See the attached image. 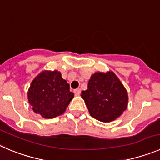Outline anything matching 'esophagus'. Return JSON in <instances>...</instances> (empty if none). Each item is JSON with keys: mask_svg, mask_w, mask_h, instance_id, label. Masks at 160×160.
Returning <instances> with one entry per match:
<instances>
[{"mask_svg": "<svg viewBox=\"0 0 160 160\" xmlns=\"http://www.w3.org/2000/svg\"><path fill=\"white\" fill-rule=\"evenodd\" d=\"M80 92H81V91H80V88L74 90V94H75V95H77V96H79V95H80Z\"/></svg>", "mask_w": 160, "mask_h": 160, "instance_id": "34e87169", "label": "esophagus"}]
</instances>
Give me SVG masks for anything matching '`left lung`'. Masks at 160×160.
I'll return each mask as SVG.
<instances>
[{"label": "left lung", "instance_id": "left-lung-1", "mask_svg": "<svg viewBox=\"0 0 160 160\" xmlns=\"http://www.w3.org/2000/svg\"><path fill=\"white\" fill-rule=\"evenodd\" d=\"M81 96L91 116L102 122L115 120L127 107V92L113 72L93 74Z\"/></svg>", "mask_w": 160, "mask_h": 160}]
</instances>
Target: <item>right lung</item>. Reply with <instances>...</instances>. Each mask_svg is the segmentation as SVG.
<instances>
[{
    "label": "right lung",
    "mask_w": 160,
    "mask_h": 160,
    "mask_svg": "<svg viewBox=\"0 0 160 160\" xmlns=\"http://www.w3.org/2000/svg\"><path fill=\"white\" fill-rule=\"evenodd\" d=\"M72 98L69 84L58 71L40 73L28 91V101L33 110L45 118L63 114Z\"/></svg>",
    "instance_id": "add662e5"
}]
</instances>
